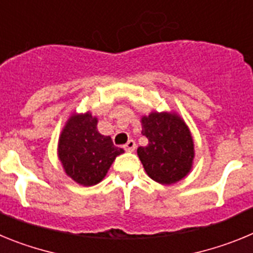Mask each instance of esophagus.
Masks as SVG:
<instances>
[{
	"label": "esophagus",
	"mask_w": 253,
	"mask_h": 253,
	"mask_svg": "<svg viewBox=\"0 0 253 253\" xmlns=\"http://www.w3.org/2000/svg\"><path fill=\"white\" fill-rule=\"evenodd\" d=\"M135 147H137L135 142H134L133 139H129L128 142H126V144L124 146V149L126 152H133V151H135Z\"/></svg>",
	"instance_id": "obj_1"
}]
</instances>
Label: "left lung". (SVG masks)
<instances>
[{
  "mask_svg": "<svg viewBox=\"0 0 253 253\" xmlns=\"http://www.w3.org/2000/svg\"><path fill=\"white\" fill-rule=\"evenodd\" d=\"M142 128L148 144L137 152L147 175L163 185L184 178L194 160V142L184 120L175 114L152 113L142 118Z\"/></svg>",
  "mask_w": 253,
  "mask_h": 253,
  "instance_id": "obj_1",
  "label": "left lung"
}]
</instances>
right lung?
I'll return each instance as SVG.
<instances>
[{
	"mask_svg": "<svg viewBox=\"0 0 253 253\" xmlns=\"http://www.w3.org/2000/svg\"><path fill=\"white\" fill-rule=\"evenodd\" d=\"M97 119L90 113L73 115L60 134L58 154L67 175L84 186L105 177L116 156L124 149L114 146L109 135L97 131Z\"/></svg>",
	"mask_w": 253,
	"mask_h": 253,
	"instance_id": "obj_1",
	"label": "right lung"
}]
</instances>
